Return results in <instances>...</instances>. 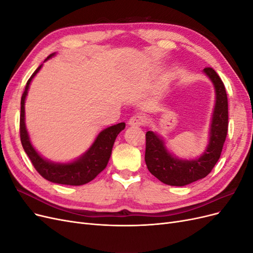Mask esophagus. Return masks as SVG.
Masks as SVG:
<instances>
[{"mask_svg":"<svg viewBox=\"0 0 253 253\" xmlns=\"http://www.w3.org/2000/svg\"><path fill=\"white\" fill-rule=\"evenodd\" d=\"M147 124V117L143 113H136L135 115L131 117V119L128 120V125L129 126H141Z\"/></svg>","mask_w":253,"mask_h":253,"instance_id":"1","label":"esophagus"}]
</instances>
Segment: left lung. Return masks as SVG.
I'll use <instances>...</instances> for the list:
<instances>
[{"mask_svg": "<svg viewBox=\"0 0 253 253\" xmlns=\"http://www.w3.org/2000/svg\"><path fill=\"white\" fill-rule=\"evenodd\" d=\"M204 72L211 79L216 93L210 127V140L204 154L195 160H181L167 151L164 141L151 131L145 134L144 160L148 170L169 186H186L208 175L221 154L228 133V98L223 81L212 67Z\"/></svg>", "mask_w": 253, "mask_h": 253, "instance_id": "8db88e82", "label": "left lung"}]
</instances>
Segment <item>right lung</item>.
I'll list each match as a JSON object with an SVG mask.
<instances>
[{
  "instance_id": "add662e5",
  "label": "right lung",
  "mask_w": 253,
  "mask_h": 253,
  "mask_svg": "<svg viewBox=\"0 0 253 253\" xmlns=\"http://www.w3.org/2000/svg\"><path fill=\"white\" fill-rule=\"evenodd\" d=\"M53 53L49 55V59ZM46 59V60H47ZM42 65L37 68L35 73L32 75L26 83L24 93L21 98V114H20V137L21 142L25 153L28 155L30 162L37 172L39 173L43 178L48 181L61 183V185H70V186H81L93 180L96 176L102 172L112 154V149L116 139L117 135L126 127L125 122L112 126L108 128L103 129L99 133L95 142L91 144L89 150L81 156L79 159L71 164H53L47 162L42 158L37 151L34 149L29 141L28 133L25 127V98L27 95V90L32 79L36 74L40 71Z\"/></svg>"
}]
</instances>
